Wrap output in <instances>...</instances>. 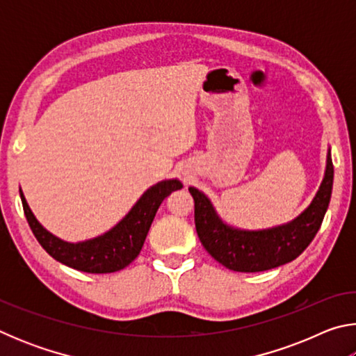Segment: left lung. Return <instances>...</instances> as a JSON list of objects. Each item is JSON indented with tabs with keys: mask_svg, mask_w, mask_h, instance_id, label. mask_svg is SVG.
<instances>
[{
	"mask_svg": "<svg viewBox=\"0 0 356 356\" xmlns=\"http://www.w3.org/2000/svg\"><path fill=\"white\" fill-rule=\"evenodd\" d=\"M333 161L328 154L327 171L311 206L287 225L265 231H240L226 226L207 197L196 188H188L195 200L197 237L216 262L234 272H265L291 262L308 248L321 229L333 190Z\"/></svg>",
	"mask_w": 356,
	"mask_h": 356,
	"instance_id": "8db88e82",
	"label": "left lung"
}]
</instances>
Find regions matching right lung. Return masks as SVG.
I'll return each instance as SVG.
<instances>
[{"label": "right lung", "mask_w": 356, "mask_h": 356, "mask_svg": "<svg viewBox=\"0 0 356 356\" xmlns=\"http://www.w3.org/2000/svg\"><path fill=\"white\" fill-rule=\"evenodd\" d=\"M182 188L179 180H163L144 193L125 218L111 231L97 238L80 243H67L40 226L20 191L23 210L34 237L48 254L58 262L86 273L119 272L134 262L144 245L160 204L172 191Z\"/></svg>", "instance_id": "obj_1"}]
</instances>
